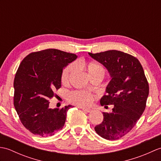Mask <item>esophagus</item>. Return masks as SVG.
<instances>
[{
    "instance_id": "34e87169",
    "label": "esophagus",
    "mask_w": 161,
    "mask_h": 161,
    "mask_svg": "<svg viewBox=\"0 0 161 161\" xmlns=\"http://www.w3.org/2000/svg\"><path fill=\"white\" fill-rule=\"evenodd\" d=\"M81 110H83L85 112H87V113H90L91 111V109L90 108H80Z\"/></svg>"
}]
</instances>
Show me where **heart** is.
<instances>
[{"label": "heart", "instance_id": "1", "mask_svg": "<svg viewBox=\"0 0 161 161\" xmlns=\"http://www.w3.org/2000/svg\"><path fill=\"white\" fill-rule=\"evenodd\" d=\"M77 67L82 68L88 73L91 78L95 77H100L102 80L105 73L104 68L101 64L95 61H80L76 63ZM76 72V66L73 63L68 64L64 68L61 74V81L64 84L69 82L70 78ZM95 97L93 94L86 91H74L68 96V100L70 103L86 107L93 104Z\"/></svg>", "mask_w": 161, "mask_h": 161}]
</instances>
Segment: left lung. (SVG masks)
I'll use <instances>...</instances> for the list:
<instances>
[{"mask_svg": "<svg viewBox=\"0 0 161 161\" xmlns=\"http://www.w3.org/2000/svg\"><path fill=\"white\" fill-rule=\"evenodd\" d=\"M89 55L103 64L111 80L107 87V95L100 104H114L112 113H103L96 133L107 140H118L134 127L146 107L149 84L141 64L137 58L118 50H107Z\"/></svg>", "mask_w": 161, "mask_h": 161, "instance_id": "1", "label": "left lung"}]
</instances>
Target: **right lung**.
<instances>
[{
    "instance_id": "obj_1",
    "label": "right lung",
    "mask_w": 161,
    "mask_h": 161,
    "mask_svg": "<svg viewBox=\"0 0 161 161\" xmlns=\"http://www.w3.org/2000/svg\"><path fill=\"white\" fill-rule=\"evenodd\" d=\"M77 57L50 48L30 53L20 64L14 80V105L23 125L33 134L46 137L62 129L73 106L52 109L49 100L61 86L63 68Z\"/></svg>"
}]
</instances>
